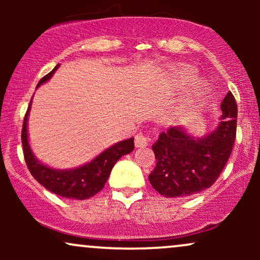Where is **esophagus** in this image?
Returning <instances> with one entry per match:
<instances>
[{
	"label": "esophagus",
	"mask_w": 260,
	"mask_h": 260,
	"mask_svg": "<svg viewBox=\"0 0 260 260\" xmlns=\"http://www.w3.org/2000/svg\"><path fill=\"white\" fill-rule=\"evenodd\" d=\"M149 142H150V139H149V137L144 136L143 133H139L136 136V147L137 148H143V147H147L149 144Z\"/></svg>",
	"instance_id": "esophagus-1"
}]
</instances>
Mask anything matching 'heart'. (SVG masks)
Here are the masks:
<instances>
[{
  "instance_id": "1",
  "label": "heart",
  "mask_w": 260,
  "mask_h": 260,
  "mask_svg": "<svg viewBox=\"0 0 260 260\" xmlns=\"http://www.w3.org/2000/svg\"><path fill=\"white\" fill-rule=\"evenodd\" d=\"M194 79H196V73L193 72L190 68H187V67L175 68V70L171 72V77H170V85H171L172 89H175V90H181V89H184L186 86L192 84V83L194 82ZM201 96H202L201 90H192L187 95L184 105L193 106L196 104V101Z\"/></svg>"
}]
</instances>
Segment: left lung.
I'll return each mask as SVG.
<instances>
[{
    "mask_svg": "<svg viewBox=\"0 0 260 260\" xmlns=\"http://www.w3.org/2000/svg\"><path fill=\"white\" fill-rule=\"evenodd\" d=\"M221 121L202 138L171 127L153 144L156 166L149 175L155 190L168 198L197 194L211 187L228 162L236 139L237 104L231 91L221 103Z\"/></svg>",
    "mask_w": 260,
    "mask_h": 260,
    "instance_id": "1",
    "label": "left lung"
}]
</instances>
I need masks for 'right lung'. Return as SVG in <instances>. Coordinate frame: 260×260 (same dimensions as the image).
<instances>
[{
    "label": "right lung",
    "mask_w": 260,
    "mask_h": 260,
    "mask_svg": "<svg viewBox=\"0 0 260 260\" xmlns=\"http://www.w3.org/2000/svg\"><path fill=\"white\" fill-rule=\"evenodd\" d=\"M58 66L59 64L56 66L51 72L46 74L44 78H41L40 82L38 83V86L44 84L45 82L51 78L53 73L58 68ZM30 105L31 101L29 104L28 110H26L22 129V144L24 159L32 177L41 186H44L46 189L55 193V194L70 199H78V201L91 198L92 196L99 193L105 186L107 178L111 174L113 165L117 162V160H120V157L123 156V155L133 151L134 138H129L116 143L112 147H110L100 155H98L90 162L79 166L77 169L56 170L49 168V166L44 165L43 162H40L35 157L30 149V145H29L28 128L26 127H28V116Z\"/></svg>",
    "instance_id": "1"
}]
</instances>
